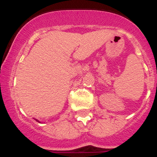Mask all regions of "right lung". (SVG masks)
Listing matches in <instances>:
<instances>
[{"label":"right lung","instance_id":"right-lung-1","mask_svg":"<svg viewBox=\"0 0 157 157\" xmlns=\"http://www.w3.org/2000/svg\"><path fill=\"white\" fill-rule=\"evenodd\" d=\"M35 120H36V119H35ZM36 121H37V122H38V123H40V121H38V120H36Z\"/></svg>","mask_w":157,"mask_h":157}]
</instances>
